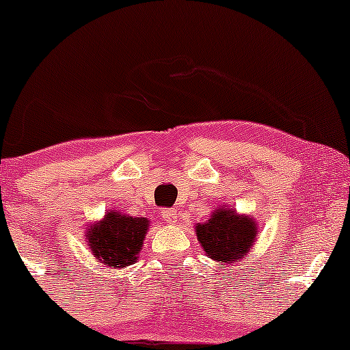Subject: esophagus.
Listing matches in <instances>:
<instances>
[{
	"label": "esophagus",
	"instance_id": "34e87169",
	"mask_svg": "<svg viewBox=\"0 0 350 350\" xmlns=\"http://www.w3.org/2000/svg\"><path fill=\"white\" fill-rule=\"evenodd\" d=\"M176 215H178V211L172 210V208H164V210H162V218H164L167 224H172V221H176V218H178Z\"/></svg>",
	"mask_w": 350,
	"mask_h": 350
}]
</instances>
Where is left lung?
<instances>
[{
  "label": "left lung",
  "instance_id": "left-lung-1",
  "mask_svg": "<svg viewBox=\"0 0 350 350\" xmlns=\"http://www.w3.org/2000/svg\"><path fill=\"white\" fill-rule=\"evenodd\" d=\"M256 221L239 217L232 208H218L206 224L196 227L198 241L218 266L239 262L256 241Z\"/></svg>",
  "mask_w": 350,
  "mask_h": 350
}]
</instances>
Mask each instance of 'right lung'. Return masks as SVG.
Returning a JSON list of instances; mask_svg holds the SVG:
<instances>
[{"mask_svg":"<svg viewBox=\"0 0 350 350\" xmlns=\"http://www.w3.org/2000/svg\"><path fill=\"white\" fill-rule=\"evenodd\" d=\"M149 221L146 218H133L111 211L100 225L88 232V241L93 256L108 267H126L135 264L142 242L146 239Z\"/></svg>","mask_w":350,"mask_h":350,"instance_id":"obj_1","label":"right lung"}]
</instances>
